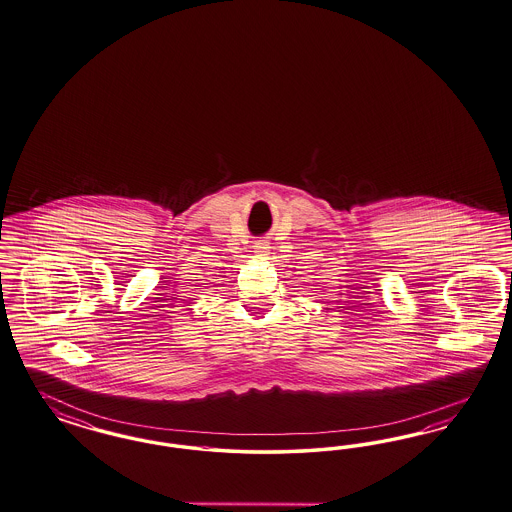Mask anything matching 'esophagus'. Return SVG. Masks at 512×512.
<instances>
[{"label": "esophagus", "mask_w": 512, "mask_h": 512, "mask_svg": "<svg viewBox=\"0 0 512 512\" xmlns=\"http://www.w3.org/2000/svg\"><path fill=\"white\" fill-rule=\"evenodd\" d=\"M253 249H255V257H259V259H266L270 255V246H268V242H265V240L255 242Z\"/></svg>", "instance_id": "1"}]
</instances>
